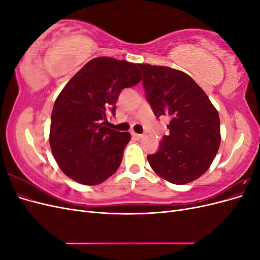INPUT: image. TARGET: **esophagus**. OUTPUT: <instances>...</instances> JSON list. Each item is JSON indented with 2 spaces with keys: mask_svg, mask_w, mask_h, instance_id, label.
Here are the masks:
<instances>
[{
  "mask_svg": "<svg viewBox=\"0 0 260 260\" xmlns=\"http://www.w3.org/2000/svg\"><path fill=\"white\" fill-rule=\"evenodd\" d=\"M132 136L135 137V138H137V139H141V138H143V135H139V133H136V132H132Z\"/></svg>",
  "mask_w": 260,
  "mask_h": 260,
  "instance_id": "1",
  "label": "esophagus"
}]
</instances>
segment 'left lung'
I'll use <instances>...</instances> for the list:
<instances>
[{"mask_svg": "<svg viewBox=\"0 0 260 260\" xmlns=\"http://www.w3.org/2000/svg\"><path fill=\"white\" fill-rule=\"evenodd\" d=\"M146 100L156 118L167 116L169 136L155 154L152 169L174 184H186L205 174L220 145V120L215 106L192 78L181 70L138 64Z\"/></svg>", "mask_w": 260, "mask_h": 260, "instance_id": "1", "label": "left lung"}]
</instances>
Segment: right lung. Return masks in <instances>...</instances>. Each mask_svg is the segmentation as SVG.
I'll return each mask as SVG.
<instances>
[{"label":"right lung","instance_id":"right-lung-1","mask_svg":"<svg viewBox=\"0 0 260 260\" xmlns=\"http://www.w3.org/2000/svg\"><path fill=\"white\" fill-rule=\"evenodd\" d=\"M141 79L133 62L96 57L61 90L52 111L50 145L59 168L70 179L96 185L119 168L131 136L107 128L106 116H115L120 92Z\"/></svg>","mask_w":260,"mask_h":260}]
</instances>
